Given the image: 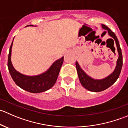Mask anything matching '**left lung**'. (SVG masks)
I'll return each instance as SVG.
<instances>
[{
  "instance_id": "1",
  "label": "left lung",
  "mask_w": 128,
  "mask_h": 128,
  "mask_svg": "<svg viewBox=\"0 0 128 128\" xmlns=\"http://www.w3.org/2000/svg\"><path fill=\"white\" fill-rule=\"evenodd\" d=\"M102 27L104 30H106L108 32V34L113 38L115 41L116 45L117 51L118 53V58L116 61V66L114 68V70L111 74L108 76L107 77H104L102 79H95L92 78L88 75H87L80 66L79 64L76 62V69L77 70L78 74V77L79 78V80L82 86L85 88L87 89L89 91L94 92H99L103 90H106V88H109L110 86H112L119 77L120 73H121V68L122 66V52H121V49L120 48L119 41L117 38L116 34L108 28L107 26L104 24H102Z\"/></svg>"
}]
</instances>
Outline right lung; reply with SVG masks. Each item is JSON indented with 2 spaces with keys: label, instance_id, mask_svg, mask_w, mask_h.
Wrapping results in <instances>:
<instances>
[{
  "label": "right lung",
  "instance_id": "right-lung-1",
  "mask_svg": "<svg viewBox=\"0 0 128 128\" xmlns=\"http://www.w3.org/2000/svg\"><path fill=\"white\" fill-rule=\"evenodd\" d=\"M12 42L9 50L8 57V69L15 83L20 88L34 94L47 91L53 87L56 83L60 68L64 61V56L54 62L50 68L45 72L36 76H26L16 70L11 61Z\"/></svg>",
  "mask_w": 128,
  "mask_h": 128
}]
</instances>
